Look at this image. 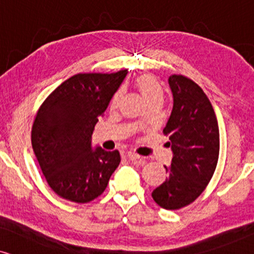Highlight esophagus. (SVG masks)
<instances>
[{"mask_svg": "<svg viewBox=\"0 0 254 254\" xmlns=\"http://www.w3.org/2000/svg\"><path fill=\"white\" fill-rule=\"evenodd\" d=\"M127 156L130 161H139V163H144V162H145L142 157L139 156V155H137L136 152H133V151H127Z\"/></svg>", "mask_w": 254, "mask_h": 254, "instance_id": "obj_1", "label": "esophagus"}]
</instances>
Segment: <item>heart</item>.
I'll return each mask as SVG.
<instances>
[{
  "label": "heart",
  "mask_w": 254,
  "mask_h": 254,
  "mask_svg": "<svg viewBox=\"0 0 254 254\" xmlns=\"http://www.w3.org/2000/svg\"><path fill=\"white\" fill-rule=\"evenodd\" d=\"M136 85L142 93V96L146 100V103H151L154 100H163V88H162L160 81L151 74H140L136 79ZM123 91L119 88L115 92L110 102V108L116 109L121 102Z\"/></svg>",
  "instance_id": "heart-1"
}]
</instances>
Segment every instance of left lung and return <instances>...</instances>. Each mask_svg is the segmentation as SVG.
Listing matches in <instances>:
<instances>
[{
  "label": "left lung",
  "instance_id": "obj_1",
  "mask_svg": "<svg viewBox=\"0 0 254 254\" xmlns=\"http://www.w3.org/2000/svg\"><path fill=\"white\" fill-rule=\"evenodd\" d=\"M174 106L163 133L173 150L166 181L151 193L162 208L176 210L194 202L206 189L219 160V125L212 104L196 82L169 77Z\"/></svg>",
  "mask_w": 254,
  "mask_h": 254
}]
</instances>
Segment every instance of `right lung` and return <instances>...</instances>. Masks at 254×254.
<instances>
[{"label": "right lung", "mask_w": 254, "mask_h": 254, "mask_svg": "<svg viewBox=\"0 0 254 254\" xmlns=\"http://www.w3.org/2000/svg\"><path fill=\"white\" fill-rule=\"evenodd\" d=\"M127 73H78L60 84L36 112L33 150L48 186L60 197L90 202L105 190L119 166V151L92 150L91 136Z\"/></svg>", "instance_id": "right-lung-1"}]
</instances>
